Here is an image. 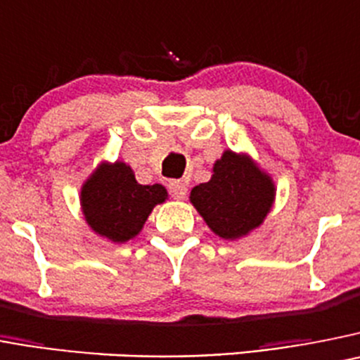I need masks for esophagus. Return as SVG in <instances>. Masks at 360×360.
Wrapping results in <instances>:
<instances>
[{
	"instance_id": "1",
	"label": "esophagus",
	"mask_w": 360,
	"mask_h": 360,
	"mask_svg": "<svg viewBox=\"0 0 360 360\" xmlns=\"http://www.w3.org/2000/svg\"><path fill=\"white\" fill-rule=\"evenodd\" d=\"M167 189H169L171 196H173L174 200H184L187 194L186 184L180 182V180H171V182L167 184Z\"/></svg>"
}]
</instances>
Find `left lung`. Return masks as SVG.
<instances>
[{"instance_id": "left-lung-1", "label": "left lung", "mask_w": 360, "mask_h": 360, "mask_svg": "<svg viewBox=\"0 0 360 360\" xmlns=\"http://www.w3.org/2000/svg\"><path fill=\"white\" fill-rule=\"evenodd\" d=\"M191 203L223 239H239L260 226L275 202V184L245 153L226 150L212 178L191 191Z\"/></svg>"}]
</instances>
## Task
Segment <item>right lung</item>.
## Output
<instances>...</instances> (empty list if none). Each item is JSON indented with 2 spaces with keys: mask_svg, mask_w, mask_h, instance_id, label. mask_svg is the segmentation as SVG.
Masks as SVG:
<instances>
[{
  "mask_svg": "<svg viewBox=\"0 0 360 360\" xmlns=\"http://www.w3.org/2000/svg\"><path fill=\"white\" fill-rule=\"evenodd\" d=\"M167 200L160 184L141 186L128 164L101 162L80 191L82 212L98 236L127 243L143 230L155 205Z\"/></svg>",
  "mask_w": 360,
  "mask_h": 360,
  "instance_id": "obj_1",
  "label": "right lung"
}]
</instances>
